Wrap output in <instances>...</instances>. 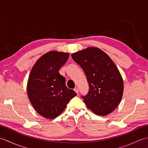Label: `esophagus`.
Wrapping results in <instances>:
<instances>
[{"mask_svg":"<svg viewBox=\"0 0 148 148\" xmlns=\"http://www.w3.org/2000/svg\"><path fill=\"white\" fill-rule=\"evenodd\" d=\"M74 90L75 92H76L77 93H78V92H79V89H78L77 88H75Z\"/></svg>","mask_w":148,"mask_h":148,"instance_id":"34e87169","label":"esophagus"}]
</instances>
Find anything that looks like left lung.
Masks as SVG:
<instances>
[{"label":"left lung","mask_w":148,"mask_h":148,"mask_svg":"<svg viewBox=\"0 0 148 148\" xmlns=\"http://www.w3.org/2000/svg\"><path fill=\"white\" fill-rule=\"evenodd\" d=\"M72 58L85 73L89 91L81 96L87 108L97 115L106 116L120 102L123 81L111 58L97 48H88L72 53Z\"/></svg>","instance_id":"obj_1"}]
</instances>
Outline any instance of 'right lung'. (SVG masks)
I'll return each mask as SVG.
<instances>
[{
	"instance_id": "add662e5",
	"label": "right lung",
	"mask_w": 148,
	"mask_h": 148,
	"mask_svg": "<svg viewBox=\"0 0 148 148\" xmlns=\"http://www.w3.org/2000/svg\"><path fill=\"white\" fill-rule=\"evenodd\" d=\"M69 54L49 51L34 64L27 83V94L34 108L43 117L54 119L65 109L76 95L66 86L65 78L59 70L65 64Z\"/></svg>"
}]
</instances>
